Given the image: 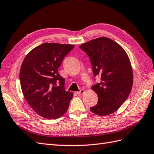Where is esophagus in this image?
<instances>
[{
    "instance_id": "34e87169",
    "label": "esophagus",
    "mask_w": 154,
    "mask_h": 154,
    "mask_svg": "<svg viewBox=\"0 0 154 154\" xmlns=\"http://www.w3.org/2000/svg\"><path fill=\"white\" fill-rule=\"evenodd\" d=\"M84 90H80V91H77L76 92V94H77V95H82L84 93Z\"/></svg>"
}]
</instances>
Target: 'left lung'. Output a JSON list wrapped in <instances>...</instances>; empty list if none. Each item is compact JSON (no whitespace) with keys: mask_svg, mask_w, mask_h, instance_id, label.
Here are the masks:
<instances>
[{"mask_svg":"<svg viewBox=\"0 0 154 154\" xmlns=\"http://www.w3.org/2000/svg\"><path fill=\"white\" fill-rule=\"evenodd\" d=\"M90 57L94 76L100 82L91 87L98 102L90 108L94 114L105 116L118 110L131 93L133 73L128 54L117 43L101 37L82 44Z\"/></svg>","mask_w":154,"mask_h":154,"instance_id":"8db88e82","label":"left lung"}]
</instances>
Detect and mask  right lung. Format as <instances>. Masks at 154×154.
<instances>
[{"instance_id": "add662e5", "label": "right lung", "mask_w": 154, "mask_h": 154, "mask_svg": "<svg viewBox=\"0 0 154 154\" xmlns=\"http://www.w3.org/2000/svg\"><path fill=\"white\" fill-rule=\"evenodd\" d=\"M74 45L45 43L26 56L20 82L26 100L36 113L45 119L59 118L67 111L73 93L64 89V78L58 72L63 60Z\"/></svg>"}]
</instances>
